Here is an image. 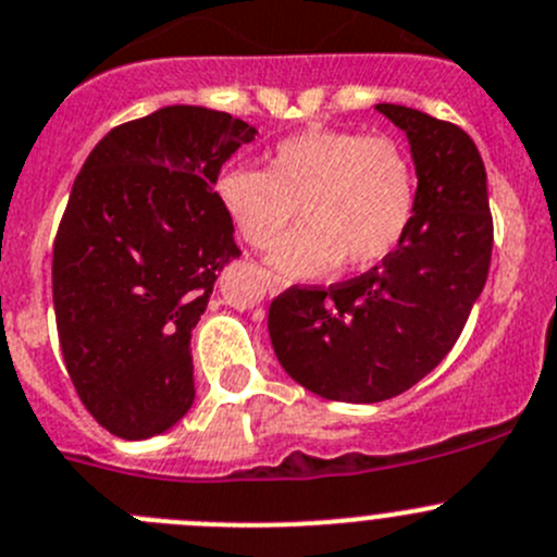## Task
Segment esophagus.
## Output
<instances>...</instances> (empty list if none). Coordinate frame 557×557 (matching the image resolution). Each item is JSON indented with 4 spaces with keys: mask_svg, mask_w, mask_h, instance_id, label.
I'll return each mask as SVG.
<instances>
[{
    "mask_svg": "<svg viewBox=\"0 0 557 557\" xmlns=\"http://www.w3.org/2000/svg\"><path fill=\"white\" fill-rule=\"evenodd\" d=\"M264 282H268V293H270V295L282 293V289L287 287V284H289L287 278H282V275L270 273V270H268V273H264Z\"/></svg>",
    "mask_w": 557,
    "mask_h": 557,
    "instance_id": "obj_1",
    "label": "esophagus"
}]
</instances>
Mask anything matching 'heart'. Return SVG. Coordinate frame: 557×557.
Here are the masks:
<instances>
[{
    "instance_id": "b5f03b06",
    "label": "heart",
    "mask_w": 557,
    "mask_h": 557,
    "mask_svg": "<svg viewBox=\"0 0 557 557\" xmlns=\"http://www.w3.org/2000/svg\"><path fill=\"white\" fill-rule=\"evenodd\" d=\"M215 194L251 248L273 246L298 213L304 226L275 246L270 262L289 275H314L388 257L416 215L418 174L391 136L309 131L278 141L264 172L224 169Z\"/></svg>"
}]
</instances>
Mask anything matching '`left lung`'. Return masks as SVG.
<instances>
[{"label": "left lung", "mask_w": 557, "mask_h": 557, "mask_svg": "<svg viewBox=\"0 0 557 557\" xmlns=\"http://www.w3.org/2000/svg\"><path fill=\"white\" fill-rule=\"evenodd\" d=\"M410 139L418 202L399 246L367 273L273 298L284 372L333 401L394 399L451 352L486 284L492 213L484 161L459 125L377 103Z\"/></svg>", "instance_id": "1"}]
</instances>
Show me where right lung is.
<instances>
[{"mask_svg": "<svg viewBox=\"0 0 557 557\" xmlns=\"http://www.w3.org/2000/svg\"><path fill=\"white\" fill-rule=\"evenodd\" d=\"M253 134L166 106L111 128L76 174L51 259L57 333L78 399L116 437L166 432L194 405L190 333L240 257L213 185Z\"/></svg>", "mask_w": 557, "mask_h": 557, "instance_id": "right-lung-1", "label": "right lung"}]
</instances>
